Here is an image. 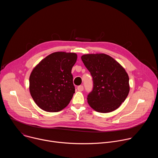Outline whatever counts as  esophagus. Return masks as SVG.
<instances>
[{
	"label": "esophagus",
	"mask_w": 158,
	"mask_h": 158,
	"mask_svg": "<svg viewBox=\"0 0 158 158\" xmlns=\"http://www.w3.org/2000/svg\"><path fill=\"white\" fill-rule=\"evenodd\" d=\"M77 90L79 91H82L83 90H84V87H83V85H79L78 87H77Z\"/></svg>",
	"instance_id": "1"
}]
</instances>
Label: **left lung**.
I'll return each instance as SVG.
<instances>
[{
	"label": "left lung",
	"mask_w": 158,
	"mask_h": 158,
	"mask_svg": "<svg viewBox=\"0 0 158 158\" xmlns=\"http://www.w3.org/2000/svg\"><path fill=\"white\" fill-rule=\"evenodd\" d=\"M81 59L93 79V89L87 98L89 106L102 113L117 109L126 99L130 89L125 69L105 54H84Z\"/></svg>",
	"instance_id": "1"
}]
</instances>
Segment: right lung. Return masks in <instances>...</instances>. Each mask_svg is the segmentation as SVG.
Segmentation results:
<instances>
[{
  "mask_svg": "<svg viewBox=\"0 0 158 158\" xmlns=\"http://www.w3.org/2000/svg\"><path fill=\"white\" fill-rule=\"evenodd\" d=\"M76 53L56 52L43 59L29 77V91L35 104L47 112H59L68 105L75 93L73 67Z\"/></svg>",
  "mask_w": 158,
  "mask_h": 158,
  "instance_id": "add662e5",
  "label": "right lung"
}]
</instances>
